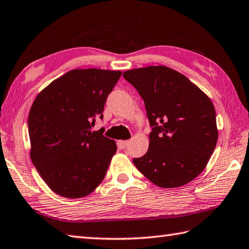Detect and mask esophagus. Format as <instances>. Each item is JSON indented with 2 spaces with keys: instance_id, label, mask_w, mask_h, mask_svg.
<instances>
[{
  "instance_id": "obj_1",
  "label": "esophagus",
  "mask_w": 249,
  "mask_h": 249,
  "mask_svg": "<svg viewBox=\"0 0 249 249\" xmlns=\"http://www.w3.org/2000/svg\"><path fill=\"white\" fill-rule=\"evenodd\" d=\"M119 144L122 149H125L128 145V140H120Z\"/></svg>"
}]
</instances>
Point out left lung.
<instances>
[{
    "mask_svg": "<svg viewBox=\"0 0 249 249\" xmlns=\"http://www.w3.org/2000/svg\"><path fill=\"white\" fill-rule=\"evenodd\" d=\"M144 101L152 126L149 149L134 159L139 172L160 188H178L206 167L216 148V111L209 97L187 76L165 66L125 71Z\"/></svg>",
    "mask_w": 249,
    "mask_h": 249,
    "instance_id": "obj_1",
    "label": "left lung"
}]
</instances>
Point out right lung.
I'll return each mask as SVG.
<instances>
[{
    "mask_svg": "<svg viewBox=\"0 0 249 249\" xmlns=\"http://www.w3.org/2000/svg\"><path fill=\"white\" fill-rule=\"evenodd\" d=\"M121 71L74 69L38 92L28 118L30 158L52 191L89 196L104 180L116 143L91 131Z\"/></svg>",
    "mask_w": 249,
    "mask_h": 249,
    "instance_id": "1",
    "label": "right lung"
}]
</instances>
